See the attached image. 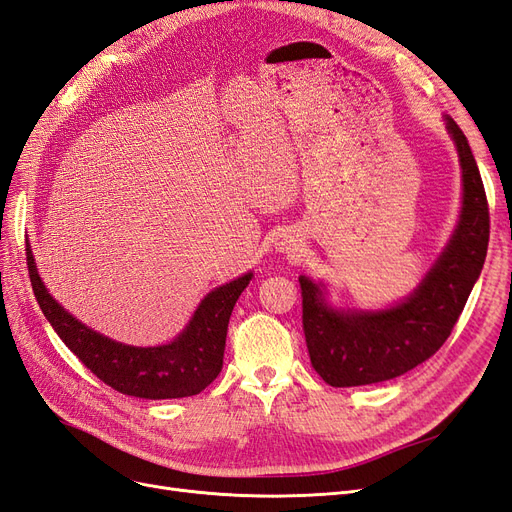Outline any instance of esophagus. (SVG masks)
Listing matches in <instances>:
<instances>
[{"label": "esophagus", "instance_id": "34e87169", "mask_svg": "<svg viewBox=\"0 0 512 512\" xmlns=\"http://www.w3.org/2000/svg\"><path fill=\"white\" fill-rule=\"evenodd\" d=\"M286 250H290V247H288V245H286Z\"/></svg>", "mask_w": 512, "mask_h": 512}]
</instances>
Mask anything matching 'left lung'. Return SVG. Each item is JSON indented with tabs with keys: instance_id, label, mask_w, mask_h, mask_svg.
<instances>
[{
	"instance_id": "1",
	"label": "left lung",
	"mask_w": 512,
	"mask_h": 512,
	"mask_svg": "<svg viewBox=\"0 0 512 512\" xmlns=\"http://www.w3.org/2000/svg\"><path fill=\"white\" fill-rule=\"evenodd\" d=\"M446 128L461 164V215L451 241L410 297L378 312H346L327 305L322 284L299 277L309 361L331 386L384 382L427 361L451 335L483 271L489 245L485 185L466 134L451 117Z\"/></svg>"
}]
</instances>
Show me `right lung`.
<instances>
[{
	"mask_svg": "<svg viewBox=\"0 0 512 512\" xmlns=\"http://www.w3.org/2000/svg\"><path fill=\"white\" fill-rule=\"evenodd\" d=\"M25 252L29 280L42 314L51 322L61 342L111 389L143 399H177L198 395L218 378L224 363L232 307L250 284L252 273L211 290L200 301L188 327L170 344L136 348L91 331L68 314L44 288L29 245Z\"/></svg>",
	"mask_w": 512,
	"mask_h": 512,
	"instance_id": "add662e5",
	"label": "right lung"
}]
</instances>
